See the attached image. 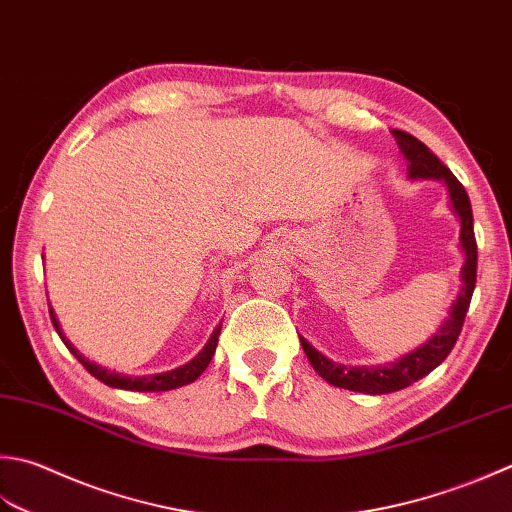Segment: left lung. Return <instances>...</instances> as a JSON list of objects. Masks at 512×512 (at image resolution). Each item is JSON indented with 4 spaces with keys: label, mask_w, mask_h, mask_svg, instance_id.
Wrapping results in <instances>:
<instances>
[{
    "label": "left lung",
    "mask_w": 512,
    "mask_h": 512,
    "mask_svg": "<svg viewBox=\"0 0 512 512\" xmlns=\"http://www.w3.org/2000/svg\"><path fill=\"white\" fill-rule=\"evenodd\" d=\"M393 137L402 150L404 157L408 159V175L410 179H444L450 193V202L457 210L459 219H462V235H459V242L466 253V262L462 268V290L455 299L453 308H450V315L442 328L428 339V344L419 346L413 353L404 355L393 364L384 366H342L333 364L326 359L322 353L310 346L304 337H299V342L304 346V353L308 362L313 364L319 377H324L328 384L337 388L355 390V393H368V395H384V393H395V390H402L410 384L419 382V379L426 377L430 370H435L444 359L450 355V350L457 344V337L462 333L464 319L468 313L470 299H473V290L477 282V239H475V228H473V208H470V199L466 188L459 184V179L450 173V168L439 162L437 155L428 150L426 144L419 142L406 130L393 128Z\"/></svg>",
    "instance_id": "8db88e82"
}]
</instances>
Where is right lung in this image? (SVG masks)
Listing matches in <instances>:
<instances>
[{
	"mask_svg": "<svg viewBox=\"0 0 512 512\" xmlns=\"http://www.w3.org/2000/svg\"><path fill=\"white\" fill-rule=\"evenodd\" d=\"M48 310H50V319H53L55 330L59 333V337H62V342L66 344V348L70 350V353H73L79 359V364H82L90 375L97 377L99 382H104L106 386L122 388V390H137V393H162V390H173V388H179V386H186L190 382H195V379L208 368L210 359H213L215 348H217V339H219V330H222V324H219L213 330V335H210L208 344L202 348V353H199L195 359H190L188 364L179 366L175 370H168V373H159V375L128 377V375H122V373H110V370L97 366L93 362H88V359H84L82 355H79L77 350L73 348V344H70L68 339L64 337L62 328H59V322H57V317L53 313V308L48 306Z\"/></svg>",
	"mask_w": 512,
	"mask_h": 512,
	"instance_id": "1",
	"label": "right lung"
}]
</instances>
